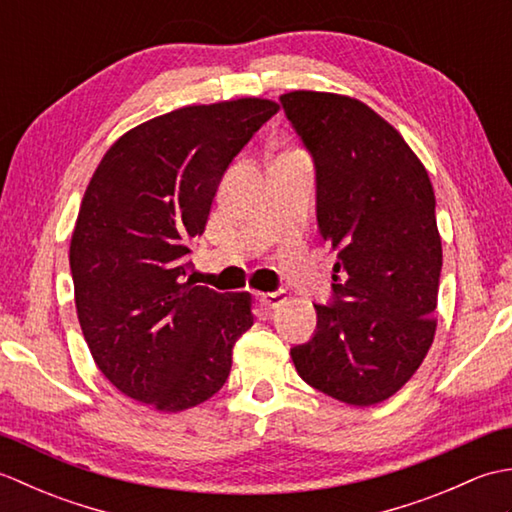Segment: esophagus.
<instances>
[{
    "label": "esophagus",
    "instance_id": "esophagus-1",
    "mask_svg": "<svg viewBox=\"0 0 512 512\" xmlns=\"http://www.w3.org/2000/svg\"><path fill=\"white\" fill-rule=\"evenodd\" d=\"M257 299H259V303H262V306H266V308H277V306H281V303H284L288 297H286V292H259Z\"/></svg>",
    "mask_w": 512,
    "mask_h": 512
}]
</instances>
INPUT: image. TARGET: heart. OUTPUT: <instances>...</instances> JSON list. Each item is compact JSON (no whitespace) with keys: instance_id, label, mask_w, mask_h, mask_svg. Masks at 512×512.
<instances>
[{"instance_id":"obj_1","label":"heart","mask_w":512,"mask_h":512,"mask_svg":"<svg viewBox=\"0 0 512 512\" xmlns=\"http://www.w3.org/2000/svg\"><path fill=\"white\" fill-rule=\"evenodd\" d=\"M288 154H297V151H288Z\"/></svg>"}]
</instances>
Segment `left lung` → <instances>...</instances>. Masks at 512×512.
Listing matches in <instances>:
<instances>
[{"label":"left lung","mask_w":512,"mask_h":512,"mask_svg":"<svg viewBox=\"0 0 512 512\" xmlns=\"http://www.w3.org/2000/svg\"><path fill=\"white\" fill-rule=\"evenodd\" d=\"M317 167V220L336 250L334 301L290 350L297 374L345 405L383 402L416 374L436 336L442 239L420 158L363 101L281 96Z\"/></svg>","instance_id":"1"}]
</instances>
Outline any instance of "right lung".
I'll list each match as a JSON object with an SVG mask.
<instances>
[{
    "instance_id": "right-lung-1",
    "label": "right lung",
    "mask_w": 512,
    "mask_h": 512,
    "mask_svg": "<svg viewBox=\"0 0 512 512\" xmlns=\"http://www.w3.org/2000/svg\"><path fill=\"white\" fill-rule=\"evenodd\" d=\"M279 103L187 105L129 129L85 189L70 242L79 323L125 396L178 413L222 389L253 325L250 292L184 279L226 167Z\"/></svg>"
}]
</instances>
